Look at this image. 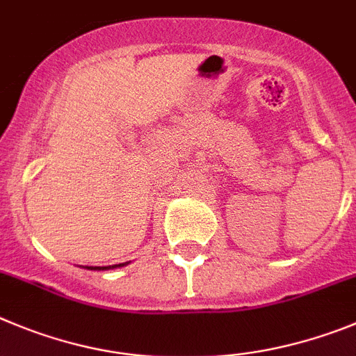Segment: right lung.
I'll list each match as a JSON object with an SVG mask.
<instances>
[{
  "label": "right lung",
  "instance_id": "1",
  "mask_svg": "<svg viewBox=\"0 0 356 356\" xmlns=\"http://www.w3.org/2000/svg\"><path fill=\"white\" fill-rule=\"evenodd\" d=\"M116 266H123L122 263H120V265H113V266H95V268H93V266H90V270H107V268H116Z\"/></svg>",
  "mask_w": 356,
  "mask_h": 356
}]
</instances>
